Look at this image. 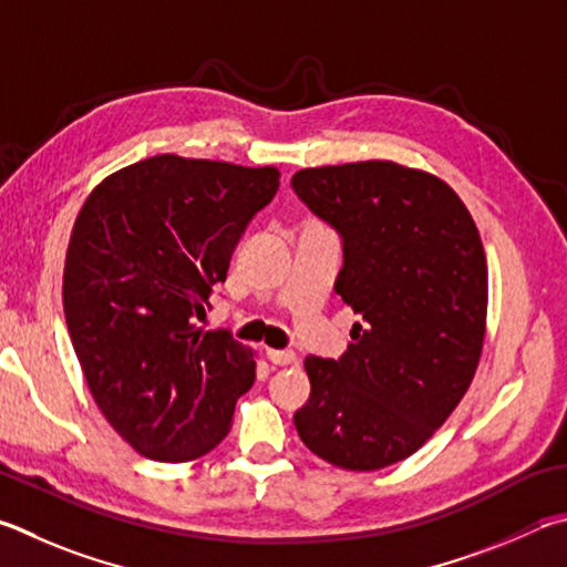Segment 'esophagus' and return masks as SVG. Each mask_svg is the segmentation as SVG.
Masks as SVG:
<instances>
[{"label":"esophagus","mask_w":567,"mask_h":567,"mask_svg":"<svg viewBox=\"0 0 567 567\" xmlns=\"http://www.w3.org/2000/svg\"><path fill=\"white\" fill-rule=\"evenodd\" d=\"M267 359H270L272 364H277V367H287V364H292L295 362V352L292 349H267Z\"/></svg>","instance_id":"34e87169"}]
</instances>
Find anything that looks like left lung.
Here are the masks:
<instances>
[{"label": "left lung", "instance_id": "1", "mask_svg": "<svg viewBox=\"0 0 567 567\" xmlns=\"http://www.w3.org/2000/svg\"><path fill=\"white\" fill-rule=\"evenodd\" d=\"M292 188L344 240L334 292L364 317L347 354L305 359V446L332 466L377 471L436 434L483 352L488 265L446 181L394 161L302 168Z\"/></svg>", "mask_w": 567, "mask_h": 567}]
</instances>
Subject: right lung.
<instances>
[{
  "instance_id": "add662e5",
  "label": "right lung",
  "mask_w": 567,
  "mask_h": 567,
  "mask_svg": "<svg viewBox=\"0 0 567 567\" xmlns=\"http://www.w3.org/2000/svg\"><path fill=\"white\" fill-rule=\"evenodd\" d=\"M280 168L161 153L89 193L64 262V315L91 396L141 456L200 458L228 436L255 352L203 332L245 225Z\"/></svg>"
}]
</instances>
